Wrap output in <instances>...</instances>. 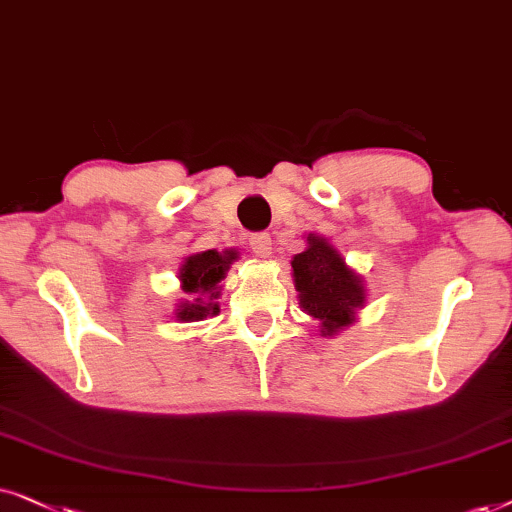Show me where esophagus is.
Returning <instances> with one entry per match:
<instances>
[{"instance_id": "1", "label": "esophagus", "mask_w": 512, "mask_h": 512, "mask_svg": "<svg viewBox=\"0 0 512 512\" xmlns=\"http://www.w3.org/2000/svg\"><path fill=\"white\" fill-rule=\"evenodd\" d=\"M250 250L255 252L257 257L271 255V236L267 234V231H257V234L250 236Z\"/></svg>"}]
</instances>
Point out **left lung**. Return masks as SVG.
Returning <instances> with one entry per match:
<instances>
[{"label":"left lung","mask_w":512,"mask_h":512,"mask_svg":"<svg viewBox=\"0 0 512 512\" xmlns=\"http://www.w3.org/2000/svg\"><path fill=\"white\" fill-rule=\"evenodd\" d=\"M292 271L299 304L323 323L325 335L349 325L353 313L365 302L360 276L346 267L342 255L323 238L309 236V248L295 255Z\"/></svg>","instance_id":"8db88e82"}]
</instances>
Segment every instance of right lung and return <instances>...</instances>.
Segmentation results:
<instances>
[{"label": "right lung", "mask_w": 512, "mask_h": 512, "mask_svg": "<svg viewBox=\"0 0 512 512\" xmlns=\"http://www.w3.org/2000/svg\"><path fill=\"white\" fill-rule=\"evenodd\" d=\"M231 260H234V252L220 255L215 250L199 252V255L187 257V262L182 264L180 281L182 290L189 295V302L180 304L177 309V318L180 320H201L208 313H217V306L213 299H217V285L224 278V271L229 269Z\"/></svg>", "instance_id": "right-lung-1"}]
</instances>
